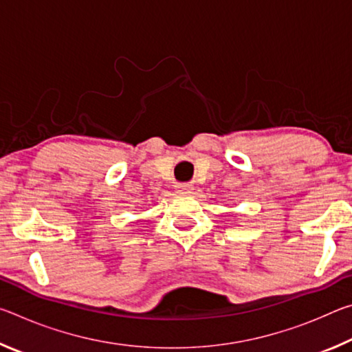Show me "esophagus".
I'll return each mask as SVG.
<instances>
[{"label": "esophagus", "instance_id": "obj_1", "mask_svg": "<svg viewBox=\"0 0 352 352\" xmlns=\"http://www.w3.org/2000/svg\"><path fill=\"white\" fill-rule=\"evenodd\" d=\"M177 190H180V192H190V190L194 189V186L192 184H189V183H180V184H177Z\"/></svg>", "mask_w": 352, "mask_h": 352}]
</instances>
